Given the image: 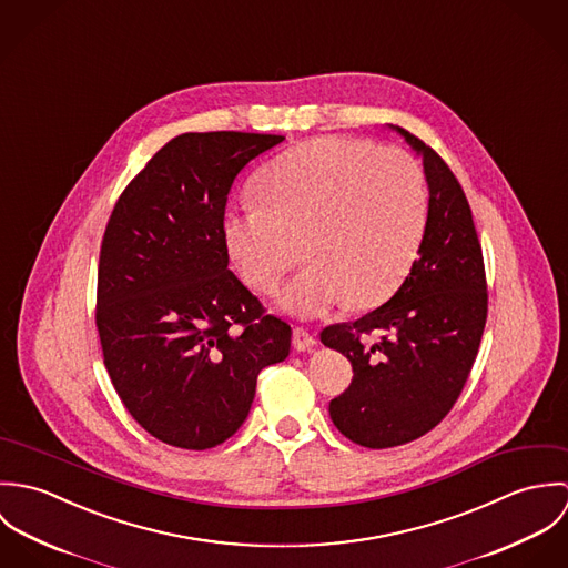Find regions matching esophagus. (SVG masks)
Here are the masks:
<instances>
[{"label": "esophagus", "mask_w": 568, "mask_h": 568, "mask_svg": "<svg viewBox=\"0 0 568 568\" xmlns=\"http://www.w3.org/2000/svg\"><path fill=\"white\" fill-rule=\"evenodd\" d=\"M293 345H295V349L306 352L313 345H317V336L313 332H308L306 327H295L293 329Z\"/></svg>", "instance_id": "34e87169"}]
</instances>
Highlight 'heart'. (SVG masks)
<instances>
[{
	"mask_svg": "<svg viewBox=\"0 0 568 568\" xmlns=\"http://www.w3.org/2000/svg\"><path fill=\"white\" fill-rule=\"evenodd\" d=\"M256 203L225 214L223 241L244 284L273 295L304 257L282 306L320 317L349 304L372 308L405 280L422 243L428 192L422 165L403 149L325 135L266 163Z\"/></svg>",
	"mask_w": 568,
	"mask_h": 568,
	"instance_id": "heart-1",
	"label": "heart"
}]
</instances>
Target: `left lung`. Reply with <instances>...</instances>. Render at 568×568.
Here are the masks:
<instances>
[{"mask_svg": "<svg viewBox=\"0 0 568 568\" xmlns=\"http://www.w3.org/2000/svg\"><path fill=\"white\" fill-rule=\"evenodd\" d=\"M396 131L422 155L428 181L417 260L387 304L322 332V343L347 356L354 372L349 387L329 403V417L365 448L413 442L448 415L487 320L484 251L464 187L430 146Z\"/></svg>", "mask_w": 568, "mask_h": 568, "instance_id": "obj_1", "label": "left lung"}]
</instances>
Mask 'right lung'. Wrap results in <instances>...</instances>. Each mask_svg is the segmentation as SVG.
I'll return each instance as SVG.
<instances>
[{
    "mask_svg": "<svg viewBox=\"0 0 568 568\" xmlns=\"http://www.w3.org/2000/svg\"><path fill=\"white\" fill-rule=\"evenodd\" d=\"M282 135L183 133L120 194L106 223L95 325L109 378L133 419L163 444L205 450L248 415L257 374L291 349L227 268V194Z\"/></svg>",
    "mask_w": 568,
    "mask_h": 568,
    "instance_id": "add662e5",
    "label": "right lung"
}]
</instances>
